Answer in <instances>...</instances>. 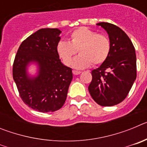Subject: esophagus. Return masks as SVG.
Masks as SVG:
<instances>
[{
  "mask_svg": "<svg viewBox=\"0 0 147 147\" xmlns=\"http://www.w3.org/2000/svg\"><path fill=\"white\" fill-rule=\"evenodd\" d=\"M81 71H73V74L74 75H79L81 74Z\"/></svg>",
  "mask_w": 147,
  "mask_h": 147,
  "instance_id": "esophagus-1",
  "label": "esophagus"
}]
</instances>
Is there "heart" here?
<instances>
[{
    "mask_svg": "<svg viewBox=\"0 0 147 147\" xmlns=\"http://www.w3.org/2000/svg\"><path fill=\"white\" fill-rule=\"evenodd\" d=\"M111 45L107 36L98 34L87 27H80L70 35L69 42L61 41L57 45L59 57L66 65H70L77 51L80 53L75 58L73 65L83 69L93 65L102 64L108 58Z\"/></svg>",
    "mask_w": 147,
    "mask_h": 147,
    "instance_id": "heart-1",
    "label": "heart"
}]
</instances>
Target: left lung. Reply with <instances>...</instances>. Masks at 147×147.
Instances as JSON below:
<instances>
[{"label": "left lung", "mask_w": 147, "mask_h": 147, "mask_svg": "<svg viewBox=\"0 0 147 147\" xmlns=\"http://www.w3.org/2000/svg\"><path fill=\"white\" fill-rule=\"evenodd\" d=\"M109 35V57L92 71L90 94L101 106H113L124 100L136 79V55L133 44L119 27L109 23H97Z\"/></svg>", "instance_id": "left-lung-1"}]
</instances>
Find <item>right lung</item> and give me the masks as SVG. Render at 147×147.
Instances as JSON below:
<instances>
[{
    "label": "right lung",
    "mask_w": 147,
    "mask_h": 147,
    "mask_svg": "<svg viewBox=\"0 0 147 147\" xmlns=\"http://www.w3.org/2000/svg\"><path fill=\"white\" fill-rule=\"evenodd\" d=\"M61 31L41 28L23 40L13 63V79L23 102L39 112H54L63 106L73 79L72 69L59 59L57 45ZM38 65V74L30 78L27 66Z\"/></svg>",
    "instance_id": "obj_1"
}]
</instances>
